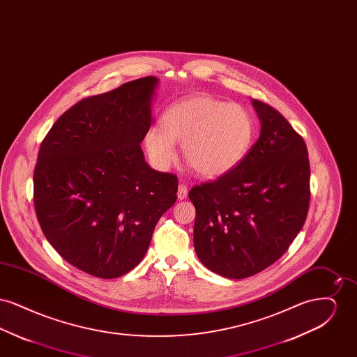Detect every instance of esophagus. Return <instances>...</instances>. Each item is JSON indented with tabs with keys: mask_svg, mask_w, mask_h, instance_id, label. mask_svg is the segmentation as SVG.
<instances>
[{
	"mask_svg": "<svg viewBox=\"0 0 357 357\" xmlns=\"http://www.w3.org/2000/svg\"><path fill=\"white\" fill-rule=\"evenodd\" d=\"M176 195H178V199H179V201H182V199H186V198H187V186H186V185H182V183H181V185H179V186H178V194H176Z\"/></svg>",
	"mask_w": 357,
	"mask_h": 357,
	"instance_id": "34e87169",
	"label": "esophagus"
}]
</instances>
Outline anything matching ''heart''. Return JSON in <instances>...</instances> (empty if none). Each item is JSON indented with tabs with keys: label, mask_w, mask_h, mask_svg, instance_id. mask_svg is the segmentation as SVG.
Masks as SVG:
<instances>
[{
	"label": "heart",
	"mask_w": 357,
	"mask_h": 357,
	"mask_svg": "<svg viewBox=\"0 0 357 357\" xmlns=\"http://www.w3.org/2000/svg\"><path fill=\"white\" fill-rule=\"evenodd\" d=\"M160 130L144 134V149L153 166L165 170L175 160L174 144H181L187 166L204 178H218L249 153L255 123L245 108L208 95H194L169 105L160 116Z\"/></svg>",
	"instance_id": "heart-1"
}]
</instances>
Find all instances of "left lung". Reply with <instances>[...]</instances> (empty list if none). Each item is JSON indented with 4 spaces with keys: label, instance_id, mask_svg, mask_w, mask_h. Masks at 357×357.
I'll list each match as a JSON object with an SVG mask.
<instances>
[{
    "label": "left lung",
    "instance_id": "obj_1",
    "mask_svg": "<svg viewBox=\"0 0 357 357\" xmlns=\"http://www.w3.org/2000/svg\"><path fill=\"white\" fill-rule=\"evenodd\" d=\"M259 137L234 170L192 187L194 248L204 266L241 280L262 272L287 252L305 223L309 159L298 135L277 109L252 100Z\"/></svg>",
    "mask_w": 357,
    "mask_h": 357
}]
</instances>
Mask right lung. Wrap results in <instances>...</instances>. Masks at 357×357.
Returning <instances> with one entry per match:
<instances>
[{"mask_svg":"<svg viewBox=\"0 0 357 357\" xmlns=\"http://www.w3.org/2000/svg\"><path fill=\"white\" fill-rule=\"evenodd\" d=\"M159 80L153 76L83 99L52 126L33 174L34 210L54 250L99 278L132 271L176 201L178 178L144 160Z\"/></svg>","mask_w":357,"mask_h":357,"instance_id":"add662e5","label":"right lung"}]
</instances>
